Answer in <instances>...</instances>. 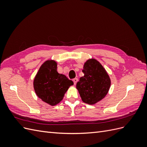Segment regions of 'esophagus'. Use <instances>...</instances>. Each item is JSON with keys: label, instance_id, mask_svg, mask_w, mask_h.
<instances>
[{"label": "esophagus", "instance_id": "obj_1", "mask_svg": "<svg viewBox=\"0 0 147 147\" xmlns=\"http://www.w3.org/2000/svg\"><path fill=\"white\" fill-rule=\"evenodd\" d=\"M73 82L74 83V84H76V83H77L78 82V78H75L73 79Z\"/></svg>", "mask_w": 147, "mask_h": 147}]
</instances>
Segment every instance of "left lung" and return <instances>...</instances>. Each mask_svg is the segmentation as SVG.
I'll return each instance as SVG.
<instances>
[{
	"instance_id": "1",
	"label": "left lung",
	"mask_w": 147,
	"mask_h": 147,
	"mask_svg": "<svg viewBox=\"0 0 147 147\" xmlns=\"http://www.w3.org/2000/svg\"><path fill=\"white\" fill-rule=\"evenodd\" d=\"M82 72L84 76L80 78L76 87L83 102L93 105L107 94L110 79L103 66L94 59H89L84 63Z\"/></svg>"
}]
</instances>
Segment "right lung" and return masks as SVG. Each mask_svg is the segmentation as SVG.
Returning <instances> with one entry per match:
<instances>
[{
  "label": "right lung",
  "mask_w": 147,
  "mask_h": 147,
  "mask_svg": "<svg viewBox=\"0 0 147 147\" xmlns=\"http://www.w3.org/2000/svg\"><path fill=\"white\" fill-rule=\"evenodd\" d=\"M74 82L57 71L55 61H47L40 67L34 80L37 96L43 102L55 105L63 100L69 88Z\"/></svg>",
  "instance_id": "obj_1"
}]
</instances>
